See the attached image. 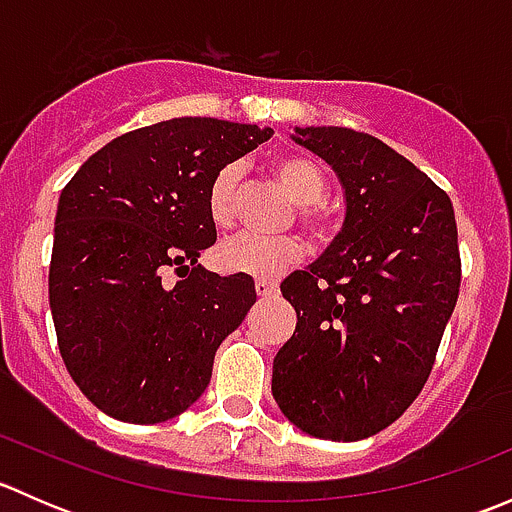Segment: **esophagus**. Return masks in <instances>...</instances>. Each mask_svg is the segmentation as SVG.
Returning a JSON list of instances; mask_svg holds the SVG:
<instances>
[{
	"mask_svg": "<svg viewBox=\"0 0 512 512\" xmlns=\"http://www.w3.org/2000/svg\"><path fill=\"white\" fill-rule=\"evenodd\" d=\"M255 292H257V297H262V299L275 297V294L280 292V285H277V282H270V280H257Z\"/></svg>",
	"mask_w": 512,
	"mask_h": 512,
	"instance_id": "obj_1",
	"label": "esophagus"
}]
</instances>
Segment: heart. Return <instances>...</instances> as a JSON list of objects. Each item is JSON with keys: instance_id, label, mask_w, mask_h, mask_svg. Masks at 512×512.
<instances>
[{"instance_id": "1", "label": "heart", "mask_w": 512, "mask_h": 512, "mask_svg": "<svg viewBox=\"0 0 512 512\" xmlns=\"http://www.w3.org/2000/svg\"><path fill=\"white\" fill-rule=\"evenodd\" d=\"M272 170L297 203L302 225L317 240H327L337 230V215L322 200L327 193V178H324L322 168L302 153H282L272 160ZM237 183H240L237 165H225L215 173L208 188V213L213 225L230 227L235 220ZM299 257H302V242L292 235L260 237L242 232V235L227 237L215 250V262H218L220 270L252 277H277L289 265H294Z\"/></svg>"}]
</instances>
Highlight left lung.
Masks as SVG:
<instances>
[{
    "label": "left lung",
    "mask_w": 512,
    "mask_h": 512,
    "mask_svg": "<svg viewBox=\"0 0 512 512\" xmlns=\"http://www.w3.org/2000/svg\"><path fill=\"white\" fill-rule=\"evenodd\" d=\"M344 190V225L282 282L297 312L272 396L299 431L361 441L421 394L461 287L451 198L394 148L339 126L294 128Z\"/></svg>",
    "instance_id": "1"
}]
</instances>
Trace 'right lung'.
<instances>
[{
    "label": "right lung",
    "mask_w": 512,
    "mask_h": 512,
    "mask_svg": "<svg viewBox=\"0 0 512 512\" xmlns=\"http://www.w3.org/2000/svg\"><path fill=\"white\" fill-rule=\"evenodd\" d=\"M272 133L170 118L113 138L61 190L49 307L71 379L103 414L160 423L208 389L215 352L257 299L250 275L198 265L218 240L208 188Z\"/></svg>",
    "instance_id": "1"
}]
</instances>
